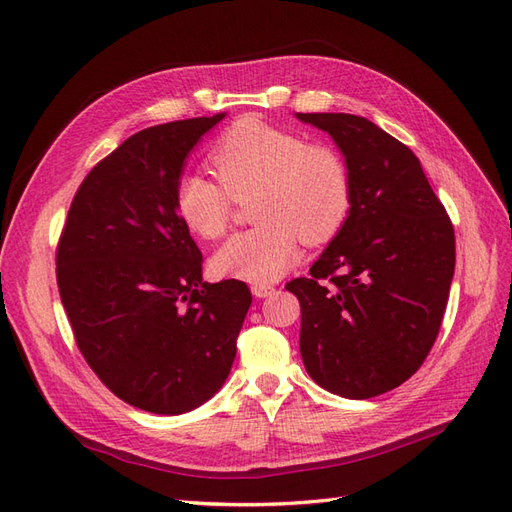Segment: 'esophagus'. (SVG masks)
Here are the masks:
<instances>
[{"label":"esophagus","mask_w":512,"mask_h":512,"mask_svg":"<svg viewBox=\"0 0 512 512\" xmlns=\"http://www.w3.org/2000/svg\"><path fill=\"white\" fill-rule=\"evenodd\" d=\"M273 292H275L273 284H252V294H254V297H258V299L271 297Z\"/></svg>","instance_id":"obj_1"}]
</instances>
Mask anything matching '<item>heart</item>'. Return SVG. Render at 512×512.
<instances>
[{"mask_svg": "<svg viewBox=\"0 0 512 512\" xmlns=\"http://www.w3.org/2000/svg\"><path fill=\"white\" fill-rule=\"evenodd\" d=\"M222 181L188 170L177 181L175 207L181 222L200 239H220L232 211V196L258 190L252 230L226 241L211 267L222 277L269 284L299 258V241L322 245L346 224L352 209V173L331 145L243 117L211 151Z\"/></svg>", "mask_w": 512, "mask_h": 512, "instance_id": "obj_1", "label": "heart"}]
</instances>
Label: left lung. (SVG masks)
Returning a JSON list of instances; mask_svg holds the SVG:
<instances>
[{
	"label": "left lung",
	"instance_id": "obj_1",
	"mask_svg": "<svg viewBox=\"0 0 512 512\" xmlns=\"http://www.w3.org/2000/svg\"><path fill=\"white\" fill-rule=\"evenodd\" d=\"M329 132L352 173V209L286 290L301 356L329 393L369 399L404 384L436 342L455 273V230L414 153L348 113H297Z\"/></svg>",
	"mask_w": 512,
	"mask_h": 512
}]
</instances>
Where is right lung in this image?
Here are the masks:
<instances>
[{"mask_svg":"<svg viewBox=\"0 0 512 512\" xmlns=\"http://www.w3.org/2000/svg\"><path fill=\"white\" fill-rule=\"evenodd\" d=\"M224 113L132 134L89 170L57 245V286L76 346L126 404L183 414L222 389L252 292L203 282L179 218L185 158Z\"/></svg>","mask_w":512,"mask_h":512,"instance_id":"add662e5","label":"right lung"}]
</instances>
